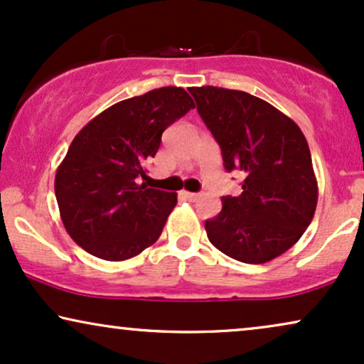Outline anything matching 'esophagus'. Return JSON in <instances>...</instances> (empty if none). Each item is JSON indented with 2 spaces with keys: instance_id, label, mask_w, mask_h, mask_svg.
Returning <instances> with one entry per match:
<instances>
[{
  "instance_id": "esophagus-1",
  "label": "esophagus",
  "mask_w": 364,
  "mask_h": 364,
  "mask_svg": "<svg viewBox=\"0 0 364 364\" xmlns=\"http://www.w3.org/2000/svg\"><path fill=\"white\" fill-rule=\"evenodd\" d=\"M183 196H185L188 201H195V200H198V193H190V191H183Z\"/></svg>"
}]
</instances>
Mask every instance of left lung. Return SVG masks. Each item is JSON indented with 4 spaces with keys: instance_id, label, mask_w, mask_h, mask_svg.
Listing matches in <instances>:
<instances>
[{
    "instance_id": "1",
    "label": "left lung",
    "mask_w": 364,
    "mask_h": 364,
    "mask_svg": "<svg viewBox=\"0 0 364 364\" xmlns=\"http://www.w3.org/2000/svg\"><path fill=\"white\" fill-rule=\"evenodd\" d=\"M196 109L220 144L227 171L245 174L242 195L223 196L206 220L208 240L245 264L287 252L309 227L317 181L302 131L274 105L242 90L190 87Z\"/></svg>"
}]
</instances>
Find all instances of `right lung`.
Listing matches in <instances>:
<instances>
[{
	"label": "right lung",
	"instance_id": "1",
	"mask_svg": "<svg viewBox=\"0 0 364 364\" xmlns=\"http://www.w3.org/2000/svg\"><path fill=\"white\" fill-rule=\"evenodd\" d=\"M195 102L181 87H161L110 105L73 137L55 174V196L72 240L99 259L139 255L163 232L176 193L148 188L146 161L164 129Z\"/></svg>",
	"mask_w": 364,
	"mask_h": 364
}]
</instances>
